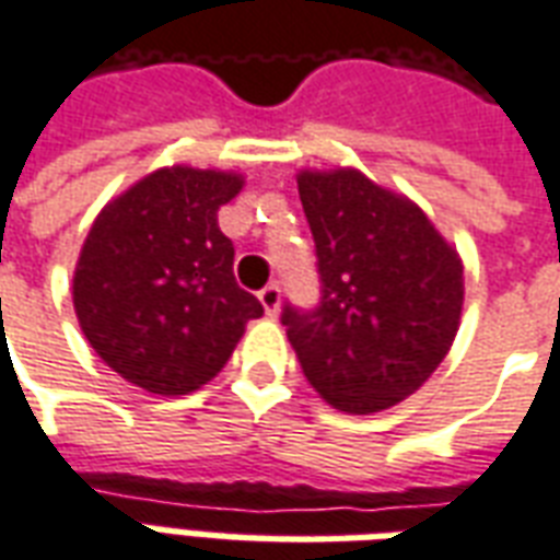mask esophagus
I'll list each match as a JSON object with an SVG mask.
<instances>
[{
    "label": "esophagus",
    "mask_w": 560,
    "mask_h": 560,
    "mask_svg": "<svg viewBox=\"0 0 560 560\" xmlns=\"http://www.w3.org/2000/svg\"><path fill=\"white\" fill-rule=\"evenodd\" d=\"M257 300H260V305H264V312H267L269 317L279 315V305H281V288L276 284V281H269L264 291L257 293Z\"/></svg>",
    "instance_id": "esophagus-1"
}]
</instances>
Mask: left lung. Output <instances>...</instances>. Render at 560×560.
Here are the masks:
<instances>
[{
  "mask_svg": "<svg viewBox=\"0 0 560 560\" xmlns=\"http://www.w3.org/2000/svg\"><path fill=\"white\" fill-rule=\"evenodd\" d=\"M320 303L284 305L303 375L345 413L387 411L429 381L458 332L462 257L413 200L353 167L296 176Z\"/></svg>",
  "mask_w": 560,
  "mask_h": 560,
  "instance_id": "left-lung-1",
  "label": "left lung"
}]
</instances>
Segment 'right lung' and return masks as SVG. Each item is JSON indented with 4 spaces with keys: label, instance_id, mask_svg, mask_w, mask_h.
<instances>
[{
    "label": "right lung",
    "instance_id": "right-lung-1",
    "mask_svg": "<svg viewBox=\"0 0 560 560\" xmlns=\"http://www.w3.org/2000/svg\"><path fill=\"white\" fill-rule=\"evenodd\" d=\"M243 176L185 164L149 173L92 221L74 269V312L92 351L128 384L188 396L219 375L264 315L233 279L219 209Z\"/></svg>",
    "mask_w": 560,
    "mask_h": 560
}]
</instances>
